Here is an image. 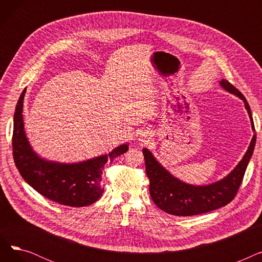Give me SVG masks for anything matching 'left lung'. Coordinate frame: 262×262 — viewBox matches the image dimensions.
<instances>
[{
  "mask_svg": "<svg viewBox=\"0 0 262 262\" xmlns=\"http://www.w3.org/2000/svg\"><path fill=\"white\" fill-rule=\"evenodd\" d=\"M220 84L225 90L243 100L251 118L252 128L255 130L250 105L246 102L244 95L228 80L222 79ZM255 143L256 135H254L249 148L238 166L222 181L198 187L185 184L172 176L160 166L148 149L143 148L145 170L149 180L150 198L161 210L178 216L196 215L223 207L235 199L238 193L246 167L253 155Z\"/></svg>",
  "mask_w": 262,
  "mask_h": 262,
  "instance_id": "obj_1",
  "label": "left lung"
}]
</instances>
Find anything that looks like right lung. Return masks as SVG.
<instances>
[{"mask_svg": "<svg viewBox=\"0 0 262 262\" xmlns=\"http://www.w3.org/2000/svg\"><path fill=\"white\" fill-rule=\"evenodd\" d=\"M20 95L13 117L12 155L23 180L45 198L70 207H84L98 201L104 192L102 175L107 161L127 152L128 145L79 163H58L38 157L26 139L23 125V99Z\"/></svg>", "mask_w": 262, "mask_h": 262, "instance_id": "obj_1", "label": "right lung"}]
</instances>
